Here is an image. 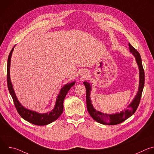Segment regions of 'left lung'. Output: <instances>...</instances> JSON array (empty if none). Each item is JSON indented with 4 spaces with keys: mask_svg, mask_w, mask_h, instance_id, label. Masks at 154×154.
<instances>
[{
    "mask_svg": "<svg viewBox=\"0 0 154 154\" xmlns=\"http://www.w3.org/2000/svg\"><path fill=\"white\" fill-rule=\"evenodd\" d=\"M130 52L132 53L136 59V61L139 67L140 71V81H139V88L138 93L135 97L133 101L131 102L128 106L127 109H125L124 111H122L120 113H117L115 114H104L99 111H96L94 108L91 101L90 99V91L91 90V86L90 84L87 82H84L83 84L86 87V106L88 112L90 116L97 122L104 124V125H116L120 124L127 119L132 116L136 112L137 109L139 105L140 99L141 97V94L143 93V88L144 85V71L143 67L142 60L140 53L135 49L130 43H128Z\"/></svg>",
    "mask_w": 154,
    "mask_h": 154,
    "instance_id": "8db88e82",
    "label": "left lung"
}]
</instances>
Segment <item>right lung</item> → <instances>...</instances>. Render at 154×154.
Listing matches in <instances>:
<instances>
[{"label": "right lung", "instance_id": "add662e5", "mask_svg": "<svg viewBox=\"0 0 154 154\" xmlns=\"http://www.w3.org/2000/svg\"><path fill=\"white\" fill-rule=\"evenodd\" d=\"M14 48L11 49L8 58L7 62V85L9 92L13 98L14 104L17 109V111L19 115L26 121L36 125H48L55 120H57L60 116L62 114L63 111V101L66 96L68 92L70 90L71 88L75 85V82H71L70 83H67L60 90L59 94L58 95L55 102V105L54 109L51 112H48L46 113H39L38 112L30 110L22 105L19 100H17L14 91L13 90V85L10 80V61L12 52L13 51Z\"/></svg>", "mask_w": 154, "mask_h": 154}]
</instances>
